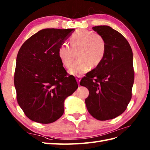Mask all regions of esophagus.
Segmentation results:
<instances>
[{
    "label": "esophagus",
    "instance_id": "obj_1",
    "mask_svg": "<svg viewBox=\"0 0 150 150\" xmlns=\"http://www.w3.org/2000/svg\"><path fill=\"white\" fill-rule=\"evenodd\" d=\"M81 79V76H77V77H76V80H77V81L79 84V82H80Z\"/></svg>",
    "mask_w": 150,
    "mask_h": 150
}]
</instances>
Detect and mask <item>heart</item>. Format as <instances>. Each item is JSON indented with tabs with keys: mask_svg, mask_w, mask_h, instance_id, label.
Segmentation results:
<instances>
[{
	"mask_svg": "<svg viewBox=\"0 0 150 150\" xmlns=\"http://www.w3.org/2000/svg\"><path fill=\"white\" fill-rule=\"evenodd\" d=\"M106 42L101 35L86 30H79L70 39V47L62 44L59 47L58 56L66 68L71 66L77 53V60L69 70L71 75L80 76L91 68H96L104 59Z\"/></svg>",
	"mask_w": 150,
	"mask_h": 150,
	"instance_id": "b5f03b06",
	"label": "heart"
}]
</instances>
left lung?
<instances>
[{
	"label": "left lung",
	"instance_id": "obj_1",
	"mask_svg": "<svg viewBox=\"0 0 150 150\" xmlns=\"http://www.w3.org/2000/svg\"><path fill=\"white\" fill-rule=\"evenodd\" d=\"M106 42L103 61L81 79L90 95L85 103L88 112L99 120L114 119L126 110L134 82L133 52L125 37L108 26L92 28Z\"/></svg>",
	"mask_w": 150,
	"mask_h": 150
}]
</instances>
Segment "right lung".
I'll list each match as a JSON object with an SVG mask.
<instances>
[{"instance_id":"1","label":"right lung","mask_w":150,"mask_h":150,"mask_svg":"<svg viewBox=\"0 0 150 150\" xmlns=\"http://www.w3.org/2000/svg\"><path fill=\"white\" fill-rule=\"evenodd\" d=\"M74 29L47 28L25 41L19 50L14 74L18 104L26 117L41 124L55 122L64 113L65 98L78 88L58 56Z\"/></svg>"}]
</instances>
